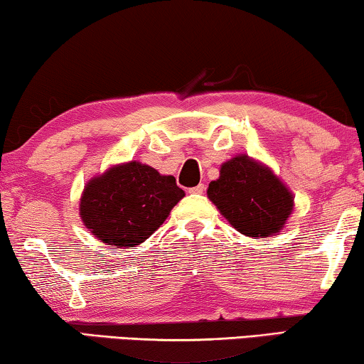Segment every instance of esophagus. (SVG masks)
Here are the masks:
<instances>
[{"label": "esophagus", "instance_id": "obj_1", "mask_svg": "<svg viewBox=\"0 0 364 364\" xmlns=\"http://www.w3.org/2000/svg\"><path fill=\"white\" fill-rule=\"evenodd\" d=\"M203 192H205V186H203V183H198L197 187L188 188V193H193V196H202Z\"/></svg>", "mask_w": 364, "mask_h": 364}]
</instances>
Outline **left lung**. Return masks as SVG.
Here are the masks:
<instances>
[{
  "label": "left lung",
  "instance_id": "left-lung-1",
  "mask_svg": "<svg viewBox=\"0 0 364 364\" xmlns=\"http://www.w3.org/2000/svg\"><path fill=\"white\" fill-rule=\"evenodd\" d=\"M207 197L228 223L247 237L267 238L283 230L295 197L265 164L240 154L220 166Z\"/></svg>",
  "mask_w": 364,
  "mask_h": 364
}]
</instances>
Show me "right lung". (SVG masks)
Here are the masks:
<instances>
[{"instance_id": "1", "label": "right lung", "mask_w": 364, "mask_h": 364, "mask_svg": "<svg viewBox=\"0 0 364 364\" xmlns=\"http://www.w3.org/2000/svg\"><path fill=\"white\" fill-rule=\"evenodd\" d=\"M186 192L172 176L139 161L117 164L84 187L79 215L89 232L106 245H141L166 222Z\"/></svg>"}]
</instances>
